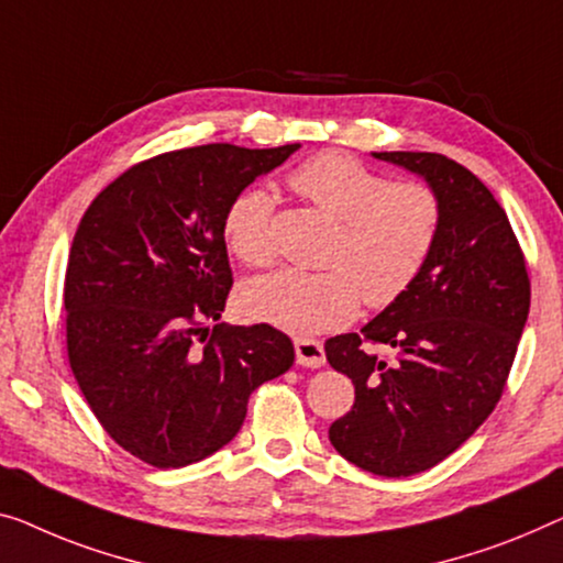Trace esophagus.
<instances>
[{"label": "esophagus", "mask_w": 563, "mask_h": 563, "mask_svg": "<svg viewBox=\"0 0 563 563\" xmlns=\"http://www.w3.org/2000/svg\"><path fill=\"white\" fill-rule=\"evenodd\" d=\"M296 358L300 366H308V368L323 366L325 364L323 343L316 339H296Z\"/></svg>", "instance_id": "34e87169"}]
</instances>
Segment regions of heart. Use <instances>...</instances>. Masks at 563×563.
<instances>
[{"mask_svg": "<svg viewBox=\"0 0 563 563\" xmlns=\"http://www.w3.org/2000/svg\"><path fill=\"white\" fill-rule=\"evenodd\" d=\"M290 187L339 224L325 271H283L242 285L240 308L253 321L292 335L346 325L358 303L387 308L412 288L440 234L442 205L422 181H391L356 156L321 154L290 174ZM230 253L245 265L273 260V195L247 187L222 222Z\"/></svg>", "mask_w": 563, "mask_h": 563, "instance_id": "heart-1", "label": "heart"}]
</instances>
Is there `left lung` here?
Listing matches in <instances>:
<instances>
[{"label":"left lung","instance_id":"1","mask_svg":"<svg viewBox=\"0 0 563 563\" xmlns=\"http://www.w3.org/2000/svg\"><path fill=\"white\" fill-rule=\"evenodd\" d=\"M434 189L440 234L405 296L362 333L325 341V358L354 382L351 412L329 440L356 467L407 477L452 455L496 409L521 341L531 280L506 212L463 164L427 151H382ZM374 345L398 351L379 357Z\"/></svg>","mask_w":563,"mask_h":563}]
</instances>
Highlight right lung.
Wrapping results in <instances>:
<instances>
[{
	"label": "right lung",
	"mask_w": 563,
	"mask_h": 563,
	"mask_svg": "<svg viewBox=\"0 0 563 563\" xmlns=\"http://www.w3.org/2000/svg\"><path fill=\"white\" fill-rule=\"evenodd\" d=\"M300 144H207L146 158L90 201L65 271L67 362L103 430L154 467H184L240 432L292 341L220 321L232 288L224 212Z\"/></svg>",
	"instance_id": "right-lung-1"
}]
</instances>
